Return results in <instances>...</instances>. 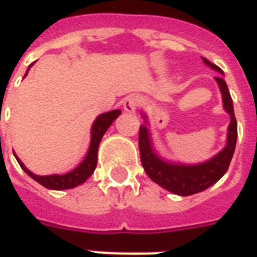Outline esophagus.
Instances as JSON below:
<instances>
[{
	"instance_id": "esophagus-1",
	"label": "esophagus",
	"mask_w": 257,
	"mask_h": 257,
	"mask_svg": "<svg viewBox=\"0 0 257 257\" xmlns=\"http://www.w3.org/2000/svg\"><path fill=\"white\" fill-rule=\"evenodd\" d=\"M139 102H141V99L138 98L137 95H129V96L125 98V101H123V109L129 112V113H134V112L137 111Z\"/></svg>"
}]
</instances>
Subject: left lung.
<instances>
[{"instance_id":"8db88e82","label":"left lung","mask_w":257,"mask_h":257,"mask_svg":"<svg viewBox=\"0 0 257 257\" xmlns=\"http://www.w3.org/2000/svg\"><path fill=\"white\" fill-rule=\"evenodd\" d=\"M203 62L205 65L219 72L220 75H223V71L215 64L209 62L206 58H203ZM220 75L216 76L215 81L222 93L223 109L230 116V123L227 126L226 145L220 152H217L216 155L212 156L210 159L202 164L188 165L181 164V162H171L159 155L158 151L154 148L152 137L148 128L149 125L148 118L145 113H142L145 119V125H141L139 128V152H141L142 166L145 169L146 175L152 181L175 195L189 196V195H195L202 190L208 189L209 186L216 183L225 175L230 165L234 146H236V139H237V123L234 118L233 102L230 98L227 85L223 76Z\"/></svg>"}]
</instances>
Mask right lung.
<instances>
[{
    "mask_svg": "<svg viewBox=\"0 0 257 257\" xmlns=\"http://www.w3.org/2000/svg\"><path fill=\"white\" fill-rule=\"evenodd\" d=\"M31 65L28 67V71H30ZM28 71H27V74H28ZM119 115V109H113V111L105 112V113H101V115L96 116V119L93 120L92 128H91V144H89V149L86 152L85 159L76 166L75 169H72L71 172L65 173V175H47V176L35 175L20 161L18 156H15V158H17L18 164L24 171L28 173L34 181L41 183L42 186L55 190L72 189L78 185H82L93 173L95 168H96V162H98V148H99V144H101L102 137L105 135V132L111 126L112 122L116 119Z\"/></svg>",
    "mask_w": 257,
    "mask_h": 257,
    "instance_id": "add662e5",
    "label": "right lung"
}]
</instances>
